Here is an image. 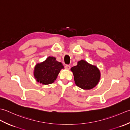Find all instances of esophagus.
<instances>
[{"mask_svg": "<svg viewBox=\"0 0 130 130\" xmlns=\"http://www.w3.org/2000/svg\"><path fill=\"white\" fill-rule=\"evenodd\" d=\"M65 68L66 69V70H70V69L71 68V67L70 65H68V64H66L65 66Z\"/></svg>", "mask_w": 130, "mask_h": 130, "instance_id": "34e87169", "label": "esophagus"}]
</instances>
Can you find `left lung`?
Returning a JSON list of instances; mask_svg holds the SVG:
<instances>
[{"label": "left lung", "instance_id": "left-lung-1", "mask_svg": "<svg viewBox=\"0 0 130 130\" xmlns=\"http://www.w3.org/2000/svg\"><path fill=\"white\" fill-rule=\"evenodd\" d=\"M76 85L84 90H90L96 86L100 78V71L96 66L81 60L77 65L72 67Z\"/></svg>", "mask_w": 130, "mask_h": 130}]
</instances>
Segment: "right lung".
I'll list each match as a JSON object with an SVG mask.
<instances>
[{"label":"right lung","instance_id":"add662e5","mask_svg":"<svg viewBox=\"0 0 130 130\" xmlns=\"http://www.w3.org/2000/svg\"><path fill=\"white\" fill-rule=\"evenodd\" d=\"M64 68L62 63L58 62L55 58L49 57L40 63H38L34 68V77L36 80L43 85L54 83L60 71Z\"/></svg>","mask_w":130,"mask_h":130}]
</instances>
